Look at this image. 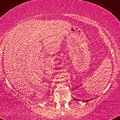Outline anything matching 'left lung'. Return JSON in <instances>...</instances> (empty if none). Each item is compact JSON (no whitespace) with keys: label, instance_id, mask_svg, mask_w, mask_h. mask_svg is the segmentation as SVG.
Wrapping results in <instances>:
<instances>
[{"label":"left lung","instance_id":"1","mask_svg":"<svg viewBox=\"0 0 120 120\" xmlns=\"http://www.w3.org/2000/svg\"><path fill=\"white\" fill-rule=\"evenodd\" d=\"M74 100H76V99H74ZM89 101V100H87V101Z\"/></svg>","mask_w":120,"mask_h":120}]
</instances>
